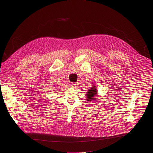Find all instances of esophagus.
<instances>
[{
	"instance_id": "34e87169",
	"label": "esophagus",
	"mask_w": 153,
	"mask_h": 153,
	"mask_svg": "<svg viewBox=\"0 0 153 153\" xmlns=\"http://www.w3.org/2000/svg\"><path fill=\"white\" fill-rule=\"evenodd\" d=\"M76 84H77V83H74V82H71V83H70V85H71V86H73V87H74V86L76 85Z\"/></svg>"
}]
</instances>
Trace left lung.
Segmentation results:
<instances>
[{
	"mask_svg": "<svg viewBox=\"0 0 153 153\" xmlns=\"http://www.w3.org/2000/svg\"><path fill=\"white\" fill-rule=\"evenodd\" d=\"M93 88H91L90 90H89L88 91V93L86 94V99L88 100H94L95 97H96V93H97V90L96 88H94V87L93 86Z\"/></svg>",
	"mask_w": 153,
	"mask_h": 153,
	"instance_id": "obj_1",
	"label": "left lung"
}]
</instances>
